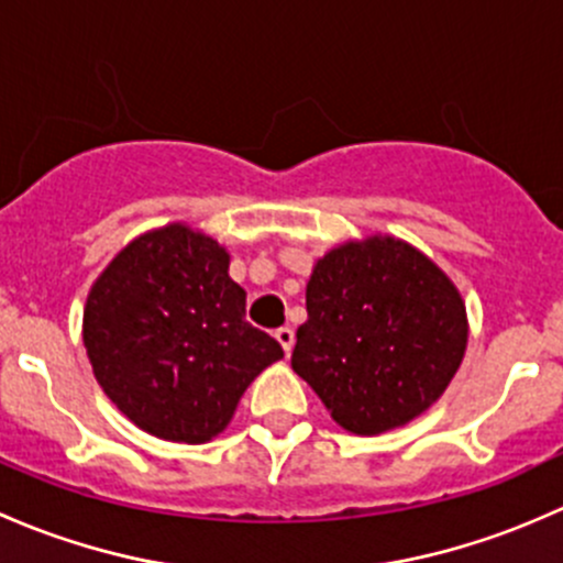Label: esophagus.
Wrapping results in <instances>:
<instances>
[{
    "label": "esophagus",
    "mask_w": 563,
    "mask_h": 563,
    "mask_svg": "<svg viewBox=\"0 0 563 563\" xmlns=\"http://www.w3.org/2000/svg\"><path fill=\"white\" fill-rule=\"evenodd\" d=\"M276 339H279V344L284 346V352H287V355H289V352H292V346H295V330L284 324V328L276 330Z\"/></svg>",
    "instance_id": "obj_1"
}]
</instances>
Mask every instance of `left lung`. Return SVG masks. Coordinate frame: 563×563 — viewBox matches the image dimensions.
Wrapping results in <instances>:
<instances>
[{
    "mask_svg": "<svg viewBox=\"0 0 563 563\" xmlns=\"http://www.w3.org/2000/svg\"><path fill=\"white\" fill-rule=\"evenodd\" d=\"M295 374L346 431L374 437L426 411L466 350L453 282L409 243L368 239L333 249L306 284Z\"/></svg>",
    "mask_w": 563,
    "mask_h": 563,
    "instance_id": "1",
    "label": "left lung"
}]
</instances>
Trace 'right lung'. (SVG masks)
<instances>
[{
  "instance_id": "right-lung-1",
  "label": "right lung",
  "mask_w": 563,
  "mask_h": 563,
  "mask_svg": "<svg viewBox=\"0 0 563 563\" xmlns=\"http://www.w3.org/2000/svg\"><path fill=\"white\" fill-rule=\"evenodd\" d=\"M217 241L184 224L132 241L91 287L84 344L106 396L137 428L202 444L254 376L284 357L246 322V292Z\"/></svg>"
}]
</instances>
